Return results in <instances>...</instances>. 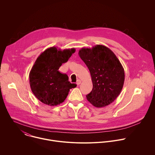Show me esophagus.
I'll return each instance as SVG.
<instances>
[{
    "mask_svg": "<svg viewBox=\"0 0 155 155\" xmlns=\"http://www.w3.org/2000/svg\"><path fill=\"white\" fill-rule=\"evenodd\" d=\"M77 83V85H79V84L81 83V80H79V79H78V80H77V83Z\"/></svg>",
    "mask_w": 155,
    "mask_h": 155,
    "instance_id": "1",
    "label": "esophagus"
}]
</instances>
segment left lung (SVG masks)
Wrapping results in <instances>:
<instances>
[{
	"label": "left lung",
	"instance_id": "obj_1",
	"mask_svg": "<svg viewBox=\"0 0 155 155\" xmlns=\"http://www.w3.org/2000/svg\"><path fill=\"white\" fill-rule=\"evenodd\" d=\"M78 55L88 68L93 84L87 100L97 108L109 105L120 94L124 83L125 72L120 61L103 45L83 47Z\"/></svg>",
	"mask_w": 155,
	"mask_h": 155
}]
</instances>
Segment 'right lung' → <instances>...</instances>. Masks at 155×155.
Listing matches in <instances>:
<instances>
[{
    "label": "right lung",
    "instance_id": "right-lung-1",
    "mask_svg": "<svg viewBox=\"0 0 155 155\" xmlns=\"http://www.w3.org/2000/svg\"><path fill=\"white\" fill-rule=\"evenodd\" d=\"M75 49L47 48L36 59L30 74L32 92L43 104L57 106L66 98L71 89L77 86L69 81L68 76L58 71L63 63L68 61Z\"/></svg>",
    "mask_w": 155,
    "mask_h": 155
}]
</instances>
